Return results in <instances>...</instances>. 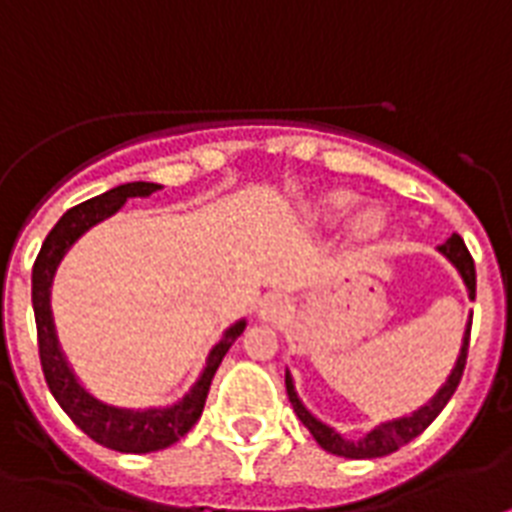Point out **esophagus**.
Wrapping results in <instances>:
<instances>
[{
  "instance_id": "esophagus-1",
  "label": "esophagus",
  "mask_w": 512,
  "mask_h": 512,
  "mask_svg": "<svg viewBox=\"0 0 512 512\" xmlns=\"http://www.w3.org/2000/svg\"><path fill=\"white\" fill-rule=\"evenodd\" d=\"M286 313H289V299H286L284 294H268V297L260 302V307H257V315H260V321L265 323H278Z\"/></svg>"
}]
</instances>
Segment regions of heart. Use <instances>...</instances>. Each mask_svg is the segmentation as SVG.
I'll return each mask as SVG.
<instances>
[{
  "instance_id": "b5f03b06",
  "label": "heart",
  "mask_w": 512,
  "mask_h": 512,
  "mask_svg": "<svg viewBox=\"0 0 512 512\" xmlns=\"http://www.w3.org/2000/svg\"><path fill=\"white\" fill-rule=\"evenodd\" d=\"M355 202H357L355 194H350V191H336V194L323 199L321 210H318V218L323 220L342 218V215H347L352 207H355ZM384 226H386L384 210L371 205L355 215V220H352V236H355V239H363L365 242V239H373V236L381 234Z\"/></svg>"
}]
</instances>
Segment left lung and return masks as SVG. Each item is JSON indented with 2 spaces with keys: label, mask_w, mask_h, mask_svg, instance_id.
Masks as SVG:
<instances>
[{
  "label": "left lung",
  "mask_w": 512,
  "mask_h": 512,
  "mask_svg": "<svg viewBox=\"0 0 512 512\" xmlns=\"http://www.w3.org/2000/svg\"><path fill=\"white\" fill-rule=\"evenodd\" d=\"M436 252H439V255L452 265V268L458 270V276L463 278V284H465V292H468V299L476 297V268H473V260L471 255H468V249H465L463 239H460L458 234L450 236L447 242L436 247ZM468 336H471V318H468V323H465L463 339H460L458 360H455V365H452L450 376L444 378V384L436 389V394L426 402V405H421L418 410H413V413L400 415V418H392V421H381L378 426H373L368 434L357 436V439L342 434V431L334 429L331 423L321 421L318 415L310 413V407L299 400L297 386H294V376L289 368H286V394H289V402H292L294 413H297V418L302 421V426L313 434L315 442L321 444L326 452L339 455V458H350V460L384 458V455L400 450L402 444H407L410 439H415V436L429 429L431 421H434L436 415L444 410V405L450 402V397L455 394V389H458L460 378H463L465 355H468Z\"/></svg>",
  "instance_id": "obj_1"
}]
</instances>
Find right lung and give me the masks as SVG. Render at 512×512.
Masks as SVG:
<instances>
[{
	"instance_id": "add662e5",
	"label": "right lung",
	"mask_w": 512,
	"mask_h": 512,
	"mask_svg": "<svg viewBox=\"0 0 512 512\" xmlns=\"http://www.w3.org/2000/svg\"><path fill=\"white\" fill-rule=\"evenodd\" d=\"M162 184L152 181H131L120 184L115 189L99 194V197L73 207L57 220V226L49 231V236L41 244V252L33 263L31 276V299L33 315H36V334H39V357L44 378H47L49 392L60 407L70 415V421L76 423L83 434H89L94 442L105 444L110 450L118 452H155L165 450L170 444H176L189 429L199 421V415L205 410L207 392L213 384V376L218 365L223 363L231 344L244 334L247 318H239L236 323L220 334L218 342L210 347L205 357V365L199 371L197 381L189 386V392L181 400L170 405H152V407H123L112 402L99 400L97 394H91L86 386L78 381L73 365L62 352V344L57 339L52 315V284L54 273L70 252V247L81 239L86 231L99 226L102 220L112 218L128 199L134 197H152L160 191Z\"/></svg>"
}]
</instances>
